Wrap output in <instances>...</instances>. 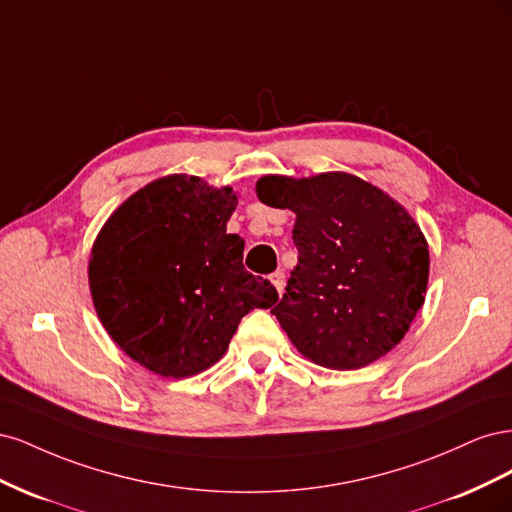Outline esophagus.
<instances>
[{
    "instance_id": "obj_1",
    "label": "esophagus",
    "mask_w": 512,
    "mask_h": 512,
    "mask_svg": "<svg viewBox=\"0 0 512 512\" xmlns=\"http://www.w3.org/2000/svg\"><path fill=\"white\" fill-rule=\"evenodd\" d=\"M269 280H271V284L275 286V290L277 292H284V271H275V273H271V277H269Z\"/></svg>"
}]
</instances>
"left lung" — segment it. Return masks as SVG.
<instances>
[{"label":"left lung","mask_w":512,"mask_h":512,"mask_svg":"<svg viewBox=\"0 0 512 512\" xmlns=\"http://www.w3.org/2000/svg\"><path fill=\"white\" fill-rule=\"evenodd\" d=\"M260 203L297 213L299 250L271 314L303 356L329 369H359L393 350L429 280V250L412 215L348 173L258 179Z\"/></svg>","instance_id":"obj_1"}]
</instances>
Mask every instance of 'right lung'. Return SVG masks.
I'll use <instances>...</instances> for the list:
<instances>
[{
	"label": "right lung",
	"instance_id": "add662e5",
	"mask_svg": "<svg viewBox=\"0 0 512 512\" xmlns=\"http://www.w3.org/2000/svg\"><path fill=\"white\" fill-rule=\"evenodd\" d=\"M232 188L168 175L132 194L91 247L89 288L113 342L164 378L218 363L239 322L277 290L243 267V239L228 235Z\"/></svg>",
	"mask_w": 512,
	"mask_h": 512
}]
</instances>
